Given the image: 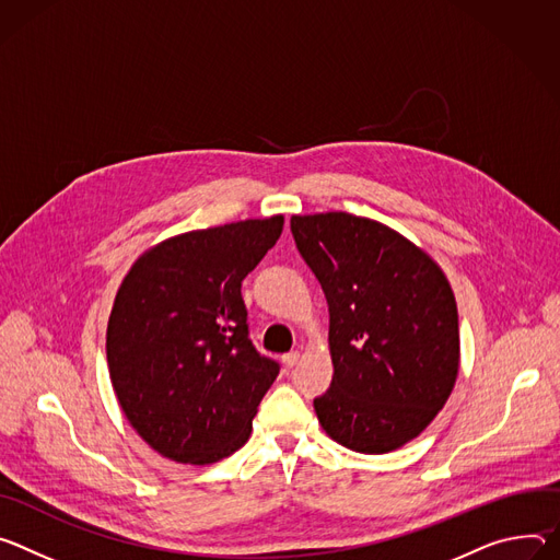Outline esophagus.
Here are the masks:
<instances>
[{"mask_svg":"<svg viewBox=\"0 0 560 560\" xmlns=\"http://www.w3.org/2000/svg\"><path fill=\"white\" fill-rule=\"evenodd\" d=\"M298 360H300V351H289L282 355V362L287 369H293L298 364Z\"/></svg>","mask_w":560,"mask_h":560,"instance_id":"obj_1","label":"esophagus"}]
</instances>
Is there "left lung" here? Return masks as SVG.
<instances>
[{
	"label": "left lung",
	"instance_id": "obj_1",
	"mask_svg": "<svg viewBox=\"0 0 560 560\" xmlns=\"http://www.w3.org/2000/svg\"><path fill=\"white\" fill-rule=\"evenodd\" d=\"M329 304L331 387L314 400L329 436L360 454L413 441L445 407L460 360L454 291L398 231L342 211L293 215Z\"/></svg>",
	"mask_w": 560,
	"mask_h": 560
}]
</instances>
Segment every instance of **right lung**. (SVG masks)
Instances as JSON below:
<instances>
[{
  "label": "right lung",
  "instance_id": "obj_1",
  "mask_svg": "<svg viewBox=\"0 0 560 560\" xmlns=\"http://www.w3.org/2000/svg\"><path fill=\"white\" fill-rule=\"evenodd\" d=\"M284 218L168 237L121 280L106 329L119 407L164 458L211 465L240 450L280 364L248 340L242 280Z\"/></svg>",
  "mask_w": 560,
  "mask_h": 560
}]
</instances>
